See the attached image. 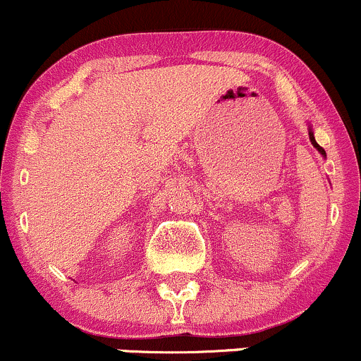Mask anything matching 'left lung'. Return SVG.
Wrapping results in <instances>:
<instances>
[{
    "mask_svg": "<svg viewBox=\"0 0 361 361\" xmlns=\"http://www.w3.org/2000/svg\"><path fill=\"white\" fill-rule=\"evenodd\" d=\"M308 137H310V142H312V145H314V147H315L317 150H319V154H320V156H322V157H326V150H324V149L320 147V145L317 144V142H315V137H314V130H312V126H310V125H308Z\"/></svg>",
    "mask_w": 361,
    "mask_h": 361,
    "instance_id": "1",
    "label": "left lung"
}]
</instances>
